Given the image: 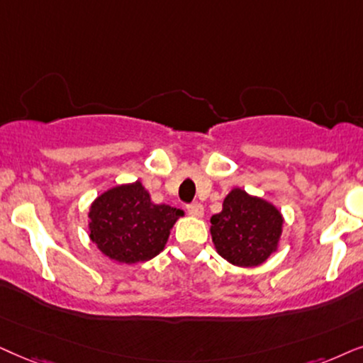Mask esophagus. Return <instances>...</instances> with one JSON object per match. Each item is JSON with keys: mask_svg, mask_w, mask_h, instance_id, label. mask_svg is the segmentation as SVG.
Segmentation results:
<instances>
[{"mask_svg": "<svg viewBox=\"0 0 363 363\" xmlns=\"http://www.w3.org/2000/svg\"><path fill=\"white\" fill-rule=\"evenodd\" d=\"M187 212H189L192 217H197V219H199V217L204 216V207H202L199 202H192V204L187 206Z\"/></svg>", "mask_w": 363, "mask_h": 363, "instance_id": "34e87169", "label": "esophagus"}]
</instances>
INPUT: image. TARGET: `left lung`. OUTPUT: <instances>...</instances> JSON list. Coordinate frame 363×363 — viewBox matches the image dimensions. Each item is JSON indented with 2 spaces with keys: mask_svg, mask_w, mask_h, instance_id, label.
Returning a JSON list of instances; mask_svg holds the SVG:
<instances>
[{
  "mask_svg": "<svg viewBox=\"0 0 363 363\" xmlns=\"http://www.w3.org/2000/svg\"><path fill=\"white\" fill-rule=\"evenodd\" d=\"M211 224L219 255L232 265L255 267L277 250L284 219L274 204L235 187L219 214L211 217Z\"/></svg>",
  "mask_w": 363,
  "mask_h": 363,
  "instance_id": "obj_1",
  "label": "left lung"
}]
</instances>
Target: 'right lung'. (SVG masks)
Listing matches in <instances>:
<instances>
[{"mask_svg":"<svg viewBox=\"0 0 363 363\" xmlns=\"http://www.w3.org/2000/svg\"><path fill=\"white\" fill-rule=\"evenodd\" d=\"M181 209L152 204L139 181L116 186L91 204L89 238L109 259L146 262L161 252Z\"/></svg>","mask_w":363,"mask_h":363,"instance_id":"1","label":"right lung"}]
</instances>
